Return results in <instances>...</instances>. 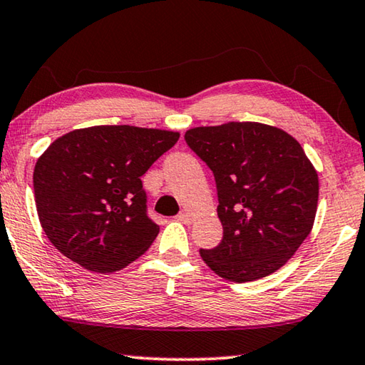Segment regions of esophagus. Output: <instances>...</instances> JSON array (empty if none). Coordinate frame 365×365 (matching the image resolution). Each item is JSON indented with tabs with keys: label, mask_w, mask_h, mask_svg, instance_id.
<instances>
[{
	"label": "esophagus",
	"mask_w": 365,
	"mask_h": 365,
	"mask_svg": "<svg viewBox=\"0 0 365 365\" xmlns=\"http://www.w3.org/2000/svg\"><path fill=\"white\" fill-rule=\"evenodd\" d=\"M175 219H177L178 222H182V224H187V225H190L191 222H193V215L188 214V212H182V214H178Z\"/></svg>",
	"instance_id": "1"
}]
</instances>
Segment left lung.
Masks as SVG:
<instances>
[{"label": "left lung", "mask_w": 365, "mask_h": 365, "mask_svg": "<svg viewBox=\"0 0 365 365\" xmlns=\"http://www.w3.org/2000/svg\"><path fill=\"white\" fill-rule=\"evenodd\" d=\"M185 140L214 172L224 227L202 261L235 283L283 267L311 233L319 201L317 170L298 140L261 122L195 127Z\"/></svg>", "instance_id": "left-lung-1"}]
</instances>
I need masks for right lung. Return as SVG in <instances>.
Returning a JSON list of instances; mask_svg holds the SVG:
<instances>
[{
    "mask_svg": "<svg viewBox=\"0 0 365 365\" xmlns=\"http://www.w3.org/2000/svg\"><path fill=\"white\" fill-rule=\"evenodd\" d=\"M178 137L160 128L95 125L54 140L34 169L36 212L49 242L96 274L145 255L159 225L146 215L140 177Z\"/></svg>",
    "mask_w": 365,
    "mask_h": 365,
    "instance_id": "add662e5",
    "label": "right lung"
}]
</instances>
